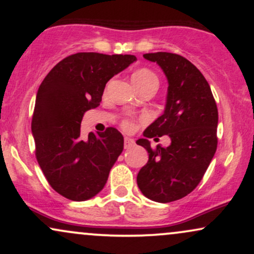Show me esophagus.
Returning <instances> with one entry per match:
<instances>
[{
	"instance_id": "esophagus-1",
	"label": "esophagus",
	"mask_w": 254,
	"mask_h": 254,
	"mask_svg": "<svg viewBox=\"0 0 254 254\" xmlns=\"http://www.w3.org/2000/svg\"><path fill=\"white\" fill-rule=\"evenodd\" d=\"M134 145V140L132 138H129V137H125L124 138V147L125 149H130V147H132Z\"/></svg>"
}]
</instances>
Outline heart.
<instances>
[{
	"mask_svg": "<svg viewBox=\"0 0 254 254\" xmlns=\"http://www.w3.org/2000/svg\"><path fill=\"white\" fill-rule=\"evenodd\" d=\"M149 81H157L155 73L150 71L149 69H139L132 75L133 84H140V83H145ZM133 125V122L131 120H125L123 122V127L125 130H132Z\"/></svg>",
	"mask_w": 254,
	"mask_h": 254,
	"instance_id": "1",
	"label": "heart"
}]
</instances>
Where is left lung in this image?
<instances>
[{
  "instance_id": "obj_1",
  "label": "left lung",
  "mask_w": 254,
  "mask_h": 254,
  "mask_svg": "<svg viewBox=\"0 0 254 254\" xmlns=\"http://www.w3.org/2000/svg\"><path fill=\"white\" fill-rule=\"evenodd\" d=\"M162 68L168 78L164 114L137 140L149 160L137 175V184L146 198L170 203L197 188L217 150L218 109L205 77L185 57L171 53L144 54ZM168 134L172 144L150 149L149 137Z\"/></svg>"
}]
</instances>
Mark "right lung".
Here are the masks:
<instances>
[{"label": "right lung", "mask_w": 254, "mask_h": 254, "mask_svg": "<svg viewBox=\"0 0 254 254\" xmlns=\"http://www.w3.org/2000/svg\"><path fill=\"white\" fill-rule=\"evenodd\" d=\"M134 61L133 55L77 53L57 63L38 88L31 122L36 158L51 188L70 200L101 192L123 151L117 129L82 137L81 122L101 103L109 79Z\"/></svg>", "instance_id": "1"}]
</instances>
